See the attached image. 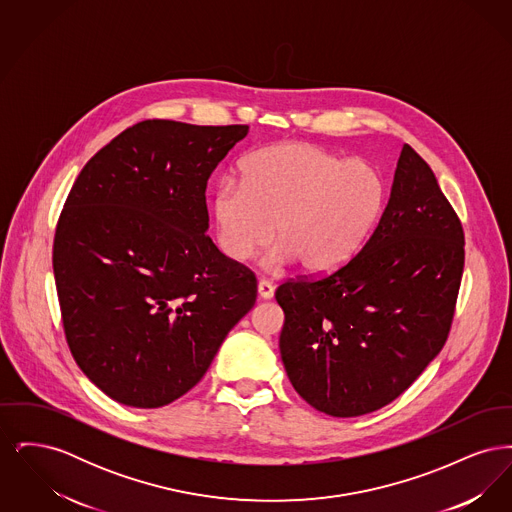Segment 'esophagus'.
Returning a JSON list of instances; mask_svg holds the SVG:
<instances>
[{
	"mask_svg": "<svg viewBox=\"0 0 512 512\" xmlns=\"http://www.w3.org/2000/svg\"><path fill=\"white\" fill-rule=\"evenodd\" d=\"M257 290H259V297H261V299H270V297L274 295V286H272V282H268V280H259Z\"/></svg>",
	"mask_w": 512,
	"mask_h": 512,
	"instance_id": "esophagus-1",
	"label": "esophagus"
}]
</instances>
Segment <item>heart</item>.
<instances>
[{"label":"heart","mask_w":512,"mask_h":512,"mask_svg":"<svg viewBox=\"0 0 512 512\" xmlns=\"http://www.w3.org/2000/svg\"><path fill=\"white\" fill-rule=\"evenodd\" d=\"M240 178L224 180L211 201L217 244L236 263L274 236L268 265L334 270L365 242L386 201L378 169L311 144L257 149L242 161Z\"/></svg>","instance_id":"1"}]
</instances>
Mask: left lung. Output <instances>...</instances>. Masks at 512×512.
<instances>
[{"label": "left lung", "mask_w": 512, "mask_h": 512, "mask_svg": "<svg viewBox=\"0 0 512 512\" xmlns=\"http://www.w3.org/2000/svg\"><path fill=\"white\" fill-rule=\"evenodd\" d=\"M464 268V230L428 163L405 144L388 205L343 265L282 282L280 353L320 413L386 407L445 345Z\"/></svg>", "instance_id": "left-lung-1"}]
</instances>
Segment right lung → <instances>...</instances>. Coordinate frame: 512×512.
Masks as SVG:
<instances>
[{
  "mask_svg": "<svg viewBox=\"0 0 512 512\" xmlns=\"http://www.w3.org/2000/svg\"><path fill=\"white\" fill-rule=\"evenodd\" d=\"M247 124L149 119L86 163L57 220L53 274L76 365L136 409L194 388L257 299L205 234L207 180Z\"/></svg>",
  "mask_w": 512,
  "mask_h": 512,
  "instance_id": "1",
  "label": "right lung"
}]
</instances>
